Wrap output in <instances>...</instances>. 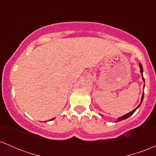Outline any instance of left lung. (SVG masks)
<instances>
[{
	"mask_svg": "<svg viewBox=\"0 0 156 156\" xmlns=\"http://www.w3.org/2000/svg\"><path fill=\"white\" fill-rule=\"evenodd\" d=\"M139 67H140V72H141V76H142V80H144V77H143V67H142V65H141V64H139ZM143 98H144V92H143L142 96H141V103H140V104H139V105H138V106H137L136 108L135 109H133V110L132 111V112H129V113H128V114H125V115L122 116L121 117L117 118V120L115 122H120V121H122V120H123V119H127V118H128L129 117H130V116H131L132 114H133V113L136 112V109H137L138 108H139V106H140L141 104V103H142V101H143ZM102 116H103V115H102Z\"/></svg>",
	"mask_w": 156,
	"mask_h": 156,
	"instance_id": "1",
	"label": "left lung"
}]
</instances>
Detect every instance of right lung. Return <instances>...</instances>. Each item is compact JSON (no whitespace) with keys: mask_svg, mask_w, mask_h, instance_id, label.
I'll use <instances>...</instances> for the list:
<instances>
[{"mask_svg":"<svg viewBox=\"0 0 156 156\" xmlns=\"http://www.w3.org/2000/svg\"><path fill=\"white\" fill-rule=\"evenodd\" d=\"M53 119H54V118H53V119H50V120H53Z\"/></svg>","mask_w":156,"mask_h":156,"instance_id":"1","label":"right lung"}]
</instances>
